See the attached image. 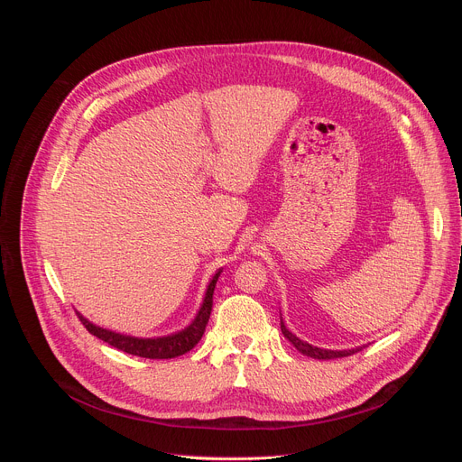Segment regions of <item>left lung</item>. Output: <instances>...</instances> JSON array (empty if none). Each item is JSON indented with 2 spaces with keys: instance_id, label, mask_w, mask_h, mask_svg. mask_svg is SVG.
Wrapping results in <instances>:
<instances>
[{
  "instance_id": "8db88e82",
  "label": "left lung",
  "mask_w": 462,
  "mask_h": 462,
  "mask_svg": "<svg viewBox=\"0 0 462 462\" xmlns=\"http://www.w3.org/2000/svg\"><path fill=\"white\" fill-rule=\"evenodd\" d=\"M281 331L282 335L288 338L290 343H292L303 356H309V357H314V359H335V357H346V356H352L356 352H359L363 346H357V348H350V350H328V348H319V346H312L309 345L307 341H301L300 337H296L292 331H290L282 319H281Z\"/></svg>"
}]
</instances>
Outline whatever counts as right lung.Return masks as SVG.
<instances>
[{
	"mask_svg": "<svg viewBox=\"0 0 462 462\" xmlns=\"http://www.w3.org/2000/svg\"><path fill=\"white\" fill-rule=\"evenodd\" d=\"M221 273H223V270H218L213 275V279L209 281L204 301L197 312V317H194V320L185 329L164 335V337L142 338V337L124 335V333H117V331H112V329H106V328H101V326L89 322L86 317H82L79 310H77V314H79L80 322L86 326V329L91 335L99 337L101 341L112 345L114 348H117L121 352H127V354L140 356V357H148V359H172V357L183 356L189 350H192L202 338L208 320H209L211 307H213V290H215V284H217L218 277H221Z\"/></svg>",
	"mask_w": 462,
	"mask_h": 462,
	"instance_id": "right-lung-1",
	"label": "right lung"
}]
</instances>
